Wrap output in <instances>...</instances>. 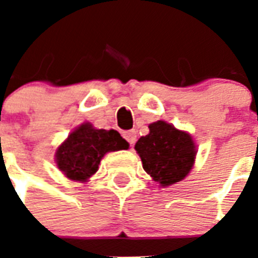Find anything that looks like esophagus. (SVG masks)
I'll return each mask as SVG.
<instances>
[{"instance_id": "1", "label": "esophagus", "mask_w": 258, "mask_h": 258, "mask_svg": "<svg viewBox=\"0 0 258 258\" xmlns=\"http://www.w3.org/2000/svg\"><path fill=\"white\" fill-rule=\"evenodd\" d=\"M123 138L125 141L128 142L130 145L133 146L135 142H137V131L135 130H130V131H124L123 133Z\"/></svg>"}]
</instances>
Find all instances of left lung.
I'll use <instances>...</instances> for the list:
<instances>
[{
	"label": "left lung",
	"mask_w": 258,
	"mask_h": 258,
	"mask_svg": "<svg viewBox=\"0 0 258 258\" xmlns=\"http://www.w3.org/2000/svg\"><path fill=\"white\" fill-rule=\"evenodd\" d=\"M149 128V135L135 145L145 171L163 187L184 179L197 155L191 135L163 120L151 123Z\"/></svg>",
	"instance_id": "left-lung-1"
}]
</instances>
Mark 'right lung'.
<instances>
[{
	"instance_id": "obj_1",
	"label": "right lung",
	"mask_w": 258,
	"mask_h": 258,
	"mask_svg": "<svg viewBox=\"0 0 258 258\" xmlns=\"http://www.w3.org/2000/svg\"><path fill=\"white\" fill-rule=\"evenodd\" d=\"M127 149L128 143L115 130H97L91 123H83L58 146L56 163L67 178L87 182L105 154Z\"/></svg>"
}]
</instances>
